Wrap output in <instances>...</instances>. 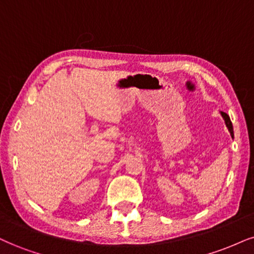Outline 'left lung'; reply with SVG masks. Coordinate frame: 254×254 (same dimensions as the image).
Masks as SVG:
<instances>
[{
    "label": "left lung",
    "mask_w": 254,
    "mask_h": 254,
    "mask_svg": "<svg viewBox=\"0 0 254 254\" xmlns=\"http://www.w3.org/2000/svg\"><path fill=\"white\" fill-rule=\"evenodd\" d=\"M220 114H221V117H223V119H224L225 125H226L228 132H230L231 136H232V139H233V137H234V134H233V126H232V122H231L230 117H228L226 113H224V112H220Z\"/></svg>",
    "instance_id": "obj_1"
}]
</instances>
